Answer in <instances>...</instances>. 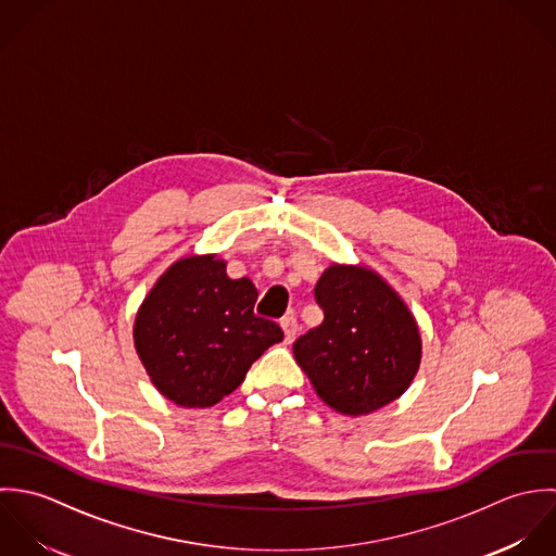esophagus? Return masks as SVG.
Returning a JSON list of instances; mask_svg holds the SVG:
<instances>
[{
  "label": "esophagus",
  "mask_w": 556,
  "mask_h": 556,
  "mask_svg": "<svg viewBox=\"0 0 556 556\" xmlns=\"http://www.w3.org/2000/svg\"><path fill=\"white\" fill-rule=\"evenodd\" d=\"M281 329H283V334H286V343H292V341H294V337H296V331H299L296 318H294V316H286V318H281Z\"/></svg>",
  "instance_id": "obj_1"
}]
</instances>
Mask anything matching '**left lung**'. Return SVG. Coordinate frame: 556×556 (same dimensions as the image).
Wrapping results in <instances>:
<instances>
[{
	"label": "left lung",
	"instance_id": "1",
	"mask_svg": "<svg viewBox=\"0 0 556 556\" xmlns=\"http://www.w3.org/2000/svg\"><path fill=\"white\" fill-rule=\"evenodd\" d=\"M314 294L325 320L294 341V358L316 393L352 417L397 400L421 363V334L406 303L365 266H329Z\"/></svg>",
	"mask_w": 556,
	"mask_h": 556
}]
</instances>
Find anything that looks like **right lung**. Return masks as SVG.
Segmentation results:
<instances>
[{
	"instance_id": "right-lung-1",
	"label": "right lung",
	"mask_w": 556,
	"mask_h": 556,
	"mask_svg": "<svg viewBox=\"0 0 556 556\" xmlns=\"http://www.w3.org/2000/svg\"><path fill=\"white\" fill-rule=\"evenodd\" d=\"M251 279H229L215 255L172 264L135 318V348L152 384L174 404L208 408L229 395L266 348L279 343V325L257 318Z\"/></svg>"
}]
</instances>
